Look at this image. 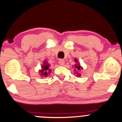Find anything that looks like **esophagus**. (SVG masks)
Instances as JSON below:
<instances>
[{
    "label": "esophagus",
    "instance_id": "1",
    "mask_svg": "<svg viewBox=\"0 0 122 122\" xmlns=\"http://www.w3.org/2000/svg\"><path fill=\"white\" fill-rule=\"evenodd\" d=\"M58 64H59L60 65H64V64H65V61L62 59L59 60V61H58Z\"/></svg>",
    "mask_w": 122,
    "mask_h": 122
}]
</instances>
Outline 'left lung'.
I'll return each instance as SVG.
<instances>
[{
  "label": "left lung",
  "instance_id": "8db88e82",
  "mask_svg": "<svg viewBox=\"0 0 122 122\" xmlns=\"http://www.w3.org/2000/svg\"><path fill=\"white\" fill-rule=\"evenodd\" d=\"M75 61L76 64L74 65V67H75V69L74 70H75V71H76V74L77 76L79 77H80L81 74L79 73V72L81 71V70H82L83 68L80 65V64L79 63V61H78V60H77L76 58L75 59ZM74 73H75V72H74Z\"/></svg>",
  "mask_w": 122,
  "mask_h": 122
}]
</instances>
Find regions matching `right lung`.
<instances>
[{
	"label": "right lung",
	"mask_w": 122,
	"mask_h": 122,
	"mask_svg": "<svg viewBox=\"0 0 122 122\" xmlns=\"http://www.w3.org/2000/svg\"><path fill=\"white\" fill-rule=\"evenodd\" d=\"M50 64L47 62L46 60L43 61V64L41 66V69L39 70V73L43 77H46L50 74L51 69H50Z\"/></svg>",
	"instance_id": "add662e5"
}]
</instances>
